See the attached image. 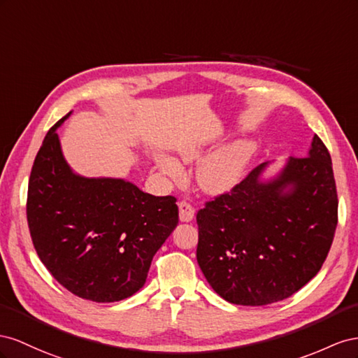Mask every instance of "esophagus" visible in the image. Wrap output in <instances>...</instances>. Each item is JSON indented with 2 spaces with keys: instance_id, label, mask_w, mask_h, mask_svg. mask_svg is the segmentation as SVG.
I'll list each match as a JSON object with an SVG mask.
<instances>
[{
  "instance_id": "34e87169",
  "label": "esophagus",
  "mask_w": 358,
  "mask_h": 358,
  "mask_svg": "<svg viewBox=\"0 0 358 358\" xmlns=\"http://www.w3.org/2000/svg\"><path fill=\"white\" fill-rule=\"evenodd\" d=\"M178 210H180V220L181 222H190L193 217H195V208H193L186 201H181L178 203Z\"/></svg>"
}]
</instances>
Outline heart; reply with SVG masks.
I'll return each mask as SVG.
<instances>
[{
    "label": "heart",
    "instance_id": "b5f03b06",
    "mask_svg": "<svg viewBox=\"0 0 358 358\" xmlns=\"http://www.w3.org/2000/svg\"><path fill=\"white\" fill-rule=\"evenodd\" d=\"M250 141H236L222 145L203 157L196 168V181L202 192L207 195H223L236 187L241 181L244 172L253 155ZM206 148L199 145H187L180 148L178 155L182 162L190 163L206 155ZM157 168L166 176L177 178L181 176V166L177 160L168 156H156Z\"/></svg>",
    "mask_w": 358,
    "mask_h": 358
}]
</instances>
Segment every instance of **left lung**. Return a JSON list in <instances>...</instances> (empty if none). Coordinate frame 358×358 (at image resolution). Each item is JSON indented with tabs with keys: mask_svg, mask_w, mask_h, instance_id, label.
I'll use <instances>...</instances> for the list:
<instances>
[{
	"mask_svg": "<svg viewBox=\"0 0 358 358\" xmlns=\"http://www.w3.org/2000/svg\"><path fill=\"white\" fill-rule=\"evenodd\" d=\"M268 165L196 214L198 264L232 304L265 306L301 289L321 270L338 224L331 157L318 136L308 157H289L265 180Z\"/></svg>",
	"mask_w": 358,
	"mask_h": 358,
	"instance_id": "1",
	"label": "left lung"
}]
</instances>
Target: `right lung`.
I'll list each match as a JSON object with an SVG mask.
<instances>
[{
  "instance_id": "1",
  "label": "right lung",
  "mask_w": 358,
  "mask_h": 358,
  "mask_svg": "<svg viewBox=\"0 0 358 358\" xmlns=\"http://www.w3.org/2000/svg\"><path fill=\"white\" fill-rule=\"evenodd\" d=\"M48 131L28 182L27 219L49 273L96 303L124 300L147 280L156 252L178 223L177 199L124 178H88L70 168L57 130Z\"/></svg>"
}]
</instances>
